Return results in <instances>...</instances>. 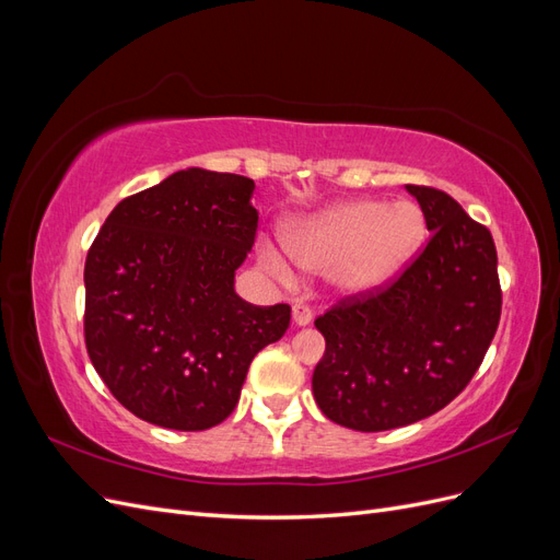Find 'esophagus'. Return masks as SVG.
I'll return each instance as SVG.
<instances>
[{"label": "esophagus", "instance_id": "esophagus-1", "mask_svg": "<svg viewBox=\"0 0 560 560\" xmlns=\"http://www.w3.org/2000/svg\"><path fill=\"white\" fill-rule=\"evenodd\" d=\"M292 317H294L296 327H306L313 322V311L308 306H303V303H296L294 311H292Z\"/></svg>", "mask_w": 560, "mask_h": 560}]
</instances>
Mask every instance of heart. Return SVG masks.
Wrapping results in <instances>:
<instances>
[{
  "mask_svg": "<svg viewBox=\"0 0 560 560\" xmlns=\"http://www.w3.org/2000/svg\"><path fill=\"white\" fill-rule=\"evenodd\" d=\"M425 219L409 200H341L284 229L290 257L311 273H327L334 290L343 296L376 294L395 282L413 261ZM266 270L280 280H292L294 270L273 245L259 247Z\"/></svg>",
  "mask_w": 560,
  "mask_h": 560,
  "instance_id": "b5f03b06",
  "label": "heart"
}]
</instances>
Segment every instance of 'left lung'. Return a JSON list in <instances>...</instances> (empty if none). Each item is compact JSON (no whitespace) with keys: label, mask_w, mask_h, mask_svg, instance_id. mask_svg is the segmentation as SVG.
Wrapping results in <instances>:
<instances>
[{"label":"left lung","mask_w":560,"mask_h":560,"mask_svg":"<svg viewBox=\"0 0 560 560\" xmlns=\"http://www.w3.org/2000/svg\"><path fill=\"white\" fill-rule=\"evenodd\" d=\"M432 238L385 290L338 301L315 319L327 341L315 401L358 432L442 411L483 362L502 311L493 235L432 186L406 184Z\"/></svg>","instance_id":"8db88e82"}]
</instances>
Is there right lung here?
I'll return each mask as SVG.
<instances>
[{"mask_svg":"<svg viewBox=\"0 0 560 560\" xmlns=\"http://www.w3.org/2000/svg\"><path fill=\"white\" fill-rule=\"evenodd\" d=\"M252 194L249 177L186 167L118 202L89 249V358L151 425H219L254 354L290 327L287 303L252 306L233 290L257 235Z\"/></svg>","mask_w":560,"mask_h":560,"instance_id":"obj_1","label":"right lung"}]
</instances>
